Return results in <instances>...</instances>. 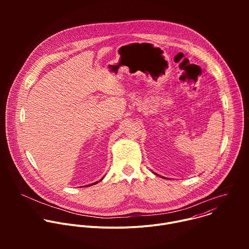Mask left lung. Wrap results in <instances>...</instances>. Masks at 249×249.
Listing matches in <instances>:
<instances>
[{"mask_svg":"<svg viewBox=\"0 0 249 249\" xmlns=\"http://www.w3.org/2000/svg\"><path fill=\"white\" fill-rule=\"evenodd\" d=\"M155 173V172H154ZM155 174H157V173H155ZM158 176H160V177H162V178H165V177H163V176H161V175H159V174H157Z\"/></svg>","mask_w":249,"mask_h":249,"instance_id":"obj_1","label":"left lung"}]
</instances>
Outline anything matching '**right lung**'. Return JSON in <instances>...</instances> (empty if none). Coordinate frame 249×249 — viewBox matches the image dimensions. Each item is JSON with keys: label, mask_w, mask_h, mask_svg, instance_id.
Listing matches in <instances>:
<instances>
[{"label": "right lung", "mask_w": 249, "mask_h": 249, "mask_svg": "<svg viewBox=\"0 0 249 249\" xmlns=\"http://www.w3.org/2000/svg\"><path fill=\"white\" fill-rule=\"evenodd\" d=\"M102 179H103V177H102V178H101V179H100V180H99V181H101V180H102ZM99 181H95V182H93V183H91V184H89V186H91V185H94V184H96V183H98V182H99ZM86 186H87V185H86Z\"/></svg>", "instance_id": "1"}]
</instances>
